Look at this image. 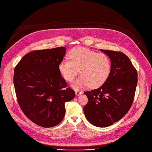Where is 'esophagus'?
Wrapping results in <instances>:
<instances>
[{
	"label": "esophagus",
	"mask_w": 152,
	"mask_h": 152,
	"mask_svg": "<svg viewBox=\"0 0 152 152\" xmlns=\"http://www.w3.org/2000/svg\"><path fill=\"white\" fill-rule=\"evenodd\" d=\"M83 94V92L81 91H75V94L77 96H79L80 95H81Z\"/></svg>",
	"instance_id": "34e87169"
}]
</instances>
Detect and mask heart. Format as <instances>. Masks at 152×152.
<instances>
[{
    "instance_id": "b5f03b06",
    "label": "heart",
    "mask_w": 152,
    "mask_h": 152,
    "mask_svg": "<svg viewBox=\"0 0 152 152\" xmlns=\"http://www.w3.org/2000/svg\"><path fill=\"white\" fill-rule=\"evenodd\" d=\"M69 57L64 58L58 65V70L67 81H72L79 73L81 75L71 86L79 89L88 85L96 88L102 85L111 71L110 57L104 53H98L87 48L77 47L71 50Z\"/></svg>"
}]
</instances>
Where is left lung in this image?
Here are the masks:
<instances>
[{"label": "left lung", "mask_w": 152, "mask_h": 152, "mask_svg": "<svg viewBox=\"0 0 152 152\" xmlns=\"http://www.w3.org/2000/svg\"><path fill=\"white\" fill-rule=\"evenodd\" d=\"M101 51L111 60V73L100 87L84 93L88 98V102L83 110L91 124L103 128L117 122L131 108L138 75L129 57L122 52Z\"/></svg>", "instance_id": "left-lung-1"}]
</instances>
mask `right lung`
<instances>
[{
  "label": "right lung",
  "mask_w": 152,
  "mask_h": 152,
  "mask_svg": "<svg viewBox=\"0 0 152 152\" xmlns=\"http://www.w3.org/2000/svg\"><path fill=\"white\" fill-rule=\"evenodd\" d=\"M66 48L32 51L14 69V84L18 104L26 117L37 125L51 128L65 114V103L75 96L58 70Z\"/></svg>",
  "instance_id": "right-lung-1"
}]
</instances>
